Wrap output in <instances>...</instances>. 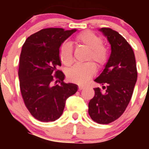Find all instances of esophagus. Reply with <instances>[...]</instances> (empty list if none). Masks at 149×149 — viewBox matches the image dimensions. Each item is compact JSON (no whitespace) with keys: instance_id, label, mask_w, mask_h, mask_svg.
<instances>
[{"instance_id":"obj_1","label":"esophagus","mask_w":149,"mask_h":149,"mask_svg":"<svg viewBox=\"0 0 149 149\" xmlns=\"http://www.w3.org/2000/svg\"><path fill=\"white\" fill-rule=\"evenodd\" d=\"M84 86H79V87H78V90H82L83 89H84Z\"/></svg>"}]
</instances>
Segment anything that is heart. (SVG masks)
<instances>
[{"label":"heart","mask_w":149,"mask_h":149,"mask_svg":"<svg viewBox=\"0 0 149 149\" xmlns=\"http://www.w3.org/2000/svg\"><path fill=\"white\" fill-rule=\"evenodd\" d=\"M74 42L87 48L86 60L95 62L96 65L101 67L107 61L108 50L102 44V39L91 31L80 33L74 37ZM60 56L62 63L70 65L73 63V48L70 42H64L60 47ZM96 71L95 65L92 62L77 63L69 68L67 72L68 78L74 82L84 84L93 77Z\"/></svg>","instance_id":"obj_1"}]
</instances>
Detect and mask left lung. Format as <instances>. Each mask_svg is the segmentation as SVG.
Returning <instances> with one entry per match:
<instances>
[{"label": "left lung", "instance_id": "8db88e82", "mask_svg": "<svg viewBox=\"0 0 149 149\" xmlns=\"http://www.w3.org/2000/svg\"><path fill=\"white\" fill-rule=\"evenodd\" d=\"M111 46V54L104 70L94 80L102 89L95 88L89 102L91 119L99 124H109L122 115L132 96L137 80L135 56L131 46L118 32L100 29Z\"/></svg>", "mask_w": 149, "mask_h": 149}]
</instances>
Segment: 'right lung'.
<instances>
[{
    "mask_svg": "<svg viewBox=\"0 0 149 149\" xmlns=\"http://www.w3.org/2000/svg\"><path fill=\"white\" fill-rule=\"evenodd\" d=\"M77 29L46 28L30 36L22 46L18 77L24 102L37 120L53 122L63 114L65 101L77 85L63 82L60 48Z\"/></svg>",
    "mask_w": 149,
    "mask_h": 149,
    "instance_id": "add662e5",
    "label": "right lung"
}]
</instances>
